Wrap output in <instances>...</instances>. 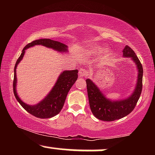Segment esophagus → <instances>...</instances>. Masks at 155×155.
Segmentation results:
<instances>
[{"label":"esophagus","instance_id":"esophagus-1","mask_svg":"<svg viewBox=\"0 0 155 155\" xmlns=\"http://www.w3.org/2000/svg\"><path fill=\"white\" fill-rule=\"evenodd\" d=\"M79 74L80 77H87L89 74V72L86 68H81L79 70Z\"/></svg>","mask_w":155,"mask_h":155}]
</instances>
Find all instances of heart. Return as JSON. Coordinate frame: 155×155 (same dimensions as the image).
<instances>
[{
    "instance_id": "1",
    "label": "heart",
    "mask_w": 155,
    "mask_h": 155,
    "mask_svg": "<svg viewBox=\"0 0 155 155\" xmlns=\"http://www.w3.org/2000/svg\"><path fill=\"white\" fill-rule=\"evenodd\" d=\"M102 51H103L102 49H101V47H97V46H93V47H90V49H88V52L90 53V54H101V53H102ZM110 53H111V51H110L109 49H106V50L104 51V54L106 55L110 54Z\"/></svg>"
}]
</instances>
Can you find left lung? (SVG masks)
Returning <instances> with one entry per match:
<instances>
[{
	"mask_svg": "<svg viewBox=\"0 0 155 155\" xmlns=\"http://www.w3.org/2000/svg\"><path fill=\"white\" fill-rule=\"evenodd\" d=\"M124 57L131 58L138 70L136 89L128 98L122 101H111L106 98L90 79L86 80L89 103L92 113L98 120L111 122L128 115L136 107L143 87V67L135 51L128 46L123 49Z\"/></svg>",
	"mask_w": 155,
	"mask_h": 155,
	"instance_id": "8db88e82",
	"label": "left lung"
}]
</instances>
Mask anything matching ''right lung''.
Segmentation results:
<instances>
[{
	"label": "right lung",
	"instance_id": "1",
	"mask_svg": "<svg viewBox=\"0 0 155 155\" xmlns=\"http://www.w3.org/2000/svg\"><path fill=\"white\" fill-rule=\"evenodd\" d=\"M35 45H43L44 47L51 48V49H55V50L63 51V52H66L68 47L63 43L51 40V39L49 38L38 39V40L33 41L31 43H29L24 47V49H22V54L19 56L15 64L13 90L16 99L28 113L33 115V116L41 119L51 118V117H54L55 115L59 114L62 108H63L68 92H69L70 89L71 88L77 80L78 71H65L61 73L51 91L39 104L34 105V106H30V105L25 104L18 97L17 91H16V84H17L16 68H17V65L20 62V60L22 59L25 49L31 47H33Z\"/></svg>",
	"mask_w": 155,
	"mask_h": 155
}]
</instances>
